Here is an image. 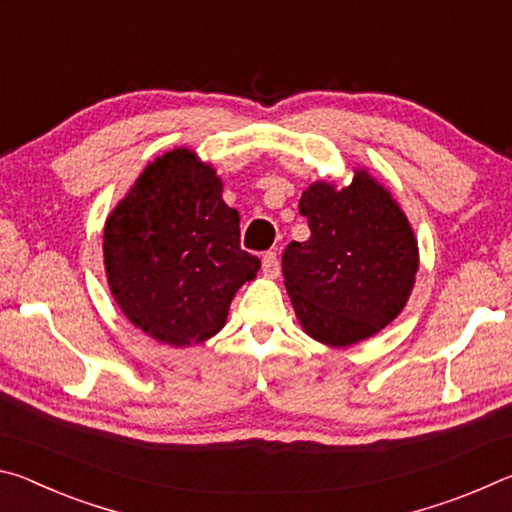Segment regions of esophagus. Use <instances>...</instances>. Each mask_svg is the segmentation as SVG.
<instances>
[{
    "label": "esophagus",
    "instance_id": "1",
    "mask_svg": "<svg viewBox=\"0 0 512 512\" xmlns=\"http://www.w3.org/2000/svg\"><path fill=\"white\" fill-rule=\"evenodd\" d=\"M262 271L266 277H277L280 275V257H277L275 250H268L262 257Z\"/></svg>",
    "mask_w": 512,
    "mask_h": 512
}]
</instances>
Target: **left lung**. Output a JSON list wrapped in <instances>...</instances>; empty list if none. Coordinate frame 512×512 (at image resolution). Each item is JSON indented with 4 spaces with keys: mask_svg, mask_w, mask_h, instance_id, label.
<instances>
[{
    "mask_svg": "<svg viewBox=\"0 0 512 512\" xmlns=\"http://www.w3.org/2000/svg\"><path fill=\"white\" fill-rule=\"evenodd\" d=\"M311 237L282 255L284 284L309 336L343 348L400 314L418 273V244L400 207L366 171L336 192L316 183L300 198Z\"/></svg>",
    "mask_w": 512,
    "mask_h": 512,
    "instance_id": "left-lung-1",
    "label": "left lung"
}]
</instances>
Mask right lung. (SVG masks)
<instances>
[{
    "label": "right lung",
    "instance_id": "right-lung-1",
    "mask_svg": "<svg viewBox=\"0 0 512 512\" xmlns=\"http://www.w3.org/2000/svg\"><path fill=\"white\" fill-rule=\"evenodd\" d=\"M239 214L192 151L144 169L103 230L110 291L121 311L162 343L192 345L225 325L237 289L257 275L241 248Z\"/></svg>",
    "mask_w": 512,
    "mask_h": 512
}]
</instances>
